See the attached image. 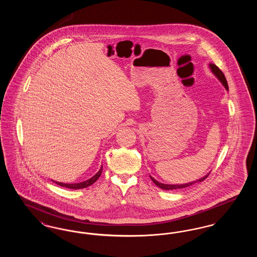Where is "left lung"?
Masks as SVG:
<instances>
[{
	"label": "left lung",
	"mask_w": 257,
	"mask_h": 257,
	"mask_svg": "<svg viewBox=\"0 0 257 257\" xmlns=\"http://www.w3.org/2000/svg\"><path fill=\"white\" fill-rule=\"evenodd\" d=\"M209 67H210L212 73L214 74V75L218 78V80L220 81V83L222 84V86L225 87L226 90H228V85H227L226 79H225L224 75L221 72V70H220V68H219L217 65H215L214 63H210V64H209ZM208 175H209V173H207L205 176H203V177L197 179L196 181H192V182L185 184H164L161 183L159 181H157V180L154 179L152 176H150V178H151V180L153 181V183L155 184L157 187H159V188L163 189V190L169 191V190H178V189H182V188H187V187H189V186H192L193 184L197 183V182H201V181H203V180L207 177Z\"/></svg>",
	"instance_id": "obj_1"
}]
</instances>
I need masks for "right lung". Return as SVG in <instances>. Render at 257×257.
<instances>
[{"label":"right lung","instance_id":"1","mask_svg":"<svg viewBox=\"0 0 257 257\" xmlns=\"http://www.w3.org/2000/svg\"><path fill=\"white\" fill-rule=\"evenodd\" d=\"M102 168H103V167H101V168H100V170L97 171V173H96L95 175H93L91 178L87 179V180L84 181V182L68 184L62 183V182H58V181H54V180H52V181H53V182H55L56 184H58V185H60L61 187H65V188H68V189H74V190L84 189V188H86V187H88V186H90V185H92V184L96 182V180H97L98 178L100 177V175H101V173H102Z\"/></svg>","mask_w":257,"mask_h":257}]
</instances>
